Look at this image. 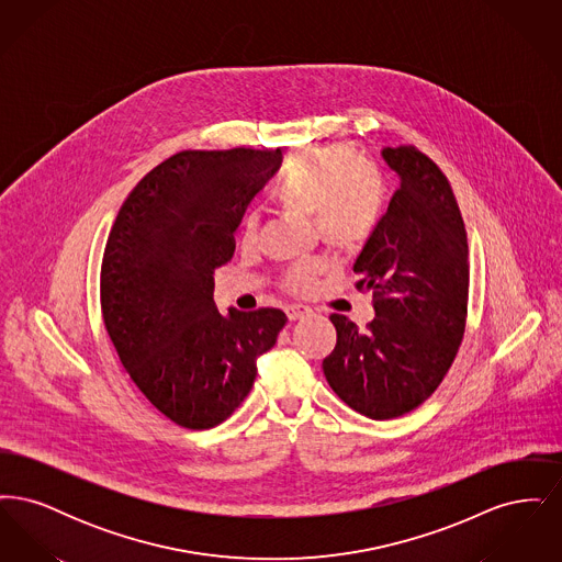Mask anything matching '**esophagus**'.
Returning <instances> with one entry per match:
<instances>
[{"label":"esophagus","mask_w":562,"mask_h":562,"mask_svg":"<svg viewBox=\"0 0 562 562\" xmlns=\"http://www.w3.org/2000/svg\"><path fill=\"white\" fill-rule=\"evenodd\" d=\"M314 312L307 307V305H299V303H293V305H289L286 307V316H289V321H303V318H310Z\"/></svg>","instance_id":"34e87169"}]
</instances>
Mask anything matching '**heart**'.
I'll list each match as a JSON object with an SVG mask.
<instances>
[{"instance_id":"1","label":"heart","mask_w":562,"mask_h":562,"mask_svg":"<svg viewBox=\"0 0 562 562\" xmlns=\"http://www.w3.org/2000/svg\"><path fill=\"white\" fill-rule=\"evenodd\" d=\"M273 202L289 213L312 216L314 229L335 250H356L371 240L385 209V183L369 161L348 147H324L293 154L271 191ZM257 214L241 221L240 241H257ZM321 261H299L286 273V286L307 293Z\"/></svg>"}]
</instances>
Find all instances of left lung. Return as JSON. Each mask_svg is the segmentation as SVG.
Returning a JSON list of instances; mask_svg holds the SVG:
<instances>
[{
	"mask_svg": "<svg viewBox=\"0 0 562 562\" xmlns=\"http://www.w3.org/2000/svg\"><path fill=\"white\" fill-rule=\"evenodd\" d=\"M398 175L387 213L353 263L373 291L374 321L360 330L333 314L337 346L322 369L335 394L371 419L428 401L453 364L468 314V238L453 189L415 147H383Z\"/></svg>",
	"mask_w": 562,
	"mask_h": 562,
	"instance_id": "left-lung-1",
	"label": "left lung"
}]
</instances>
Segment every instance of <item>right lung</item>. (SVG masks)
<instances>
[{"label": "right lung", "mask_w": 562, "mask_h": 562, "mask_svg": "<svg viewBox=\"0 0 562 562\" xmlns=\"http://www.w3.org/2000/svg\"><path fill=\"white\" fill-rule=\"evenodd\" d=\"M280 166L278 151H181L147 172L122 204L101 266L109 337L136 387L177 426L209 429L248 396L257 358L286 314L214 305V269Z\"/></svg>", "instance_id": "right-lung-1"}]
</instances>
